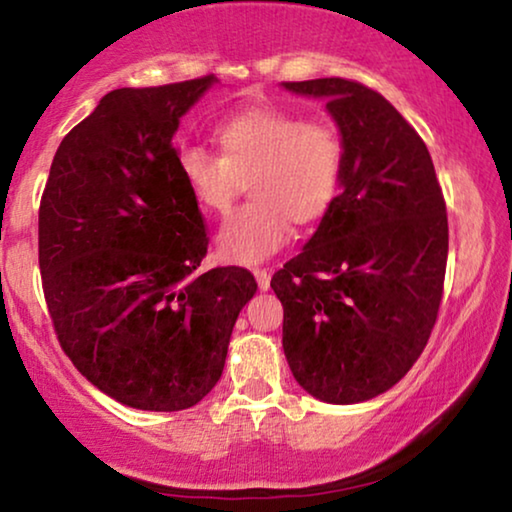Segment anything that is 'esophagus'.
<instances>
[{"label": "esophagus", "instance_id": "obj_1", "mask_svg": "<svg viewBox=\"0 0 512 512\" xmlns=\"http://www.w3.org/2000/svg\"><path fill=\"white\" fill-rule=\"evenodd\" d=\"M254 277H256V282H258V289H261V291H268L270 289V270L256 268L254 270Z\"/></svg>", "mask_w": 512, "mask_h": 512}]
</instances>
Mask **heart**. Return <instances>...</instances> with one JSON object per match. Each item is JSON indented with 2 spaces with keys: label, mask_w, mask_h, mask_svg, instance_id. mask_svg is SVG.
<instances>
[{
  "label": "heart",
  "mask_w": 512,
  "mask_h": 512,
  "mask_svg": "<svg viewBox=\"0 0 512 512\" xmlns=\"http://www.w3.org/2000/svg\"><path fill=\"white\" fill-rule=\"evenodd\" d=\"M216 142L221 156L186 146L177 165L207 214H226L247 181L251 202L230 214L216 235L223 261L261 263L284 247L291 221L307 226L331 209L342 174V139L331 123L251 107L226 118Z\"/></svg>",
  "instance_id": "heart-1"
}]
</instances>
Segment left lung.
I'll return each instance as SVG.
<instances>
[{
    "label": "left lung",
    "mask_w": 512,
    "mask_h": 512,
    "mask_svg": "<svg viewBox=\"0 0 512 512\" xmlns=\"http://www.w3.org/2000/svg\"><path fill=\"white\" fill-rule=\"evenodd\" d=\"M324 97L342 135L340 195L305 249L272 275L296 382L349 405L394 387L436 326L447 265L445 198L415 128L359 81H286Z\"/></svg>",
    "instance_id": "8db88e82"
}]
</instances>
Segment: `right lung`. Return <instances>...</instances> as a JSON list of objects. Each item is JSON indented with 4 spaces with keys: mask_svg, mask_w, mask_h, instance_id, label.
<instances>
[{
    "mask_svg": "<svg viewBox=\"0 0 512 512\" xmlns=\"http://www.w3.org/2000/svg\"><path fill=\"white\" fill-rule=\"evenodd\" d=\"M214 83L111 90L62 139L41 195L39 270L62 352L137 410L202 401L256 293L237 265L195 275L209 237L172 137Z\"/></svg>",
    "mask_w": 512,
    "mask_h": 512,
    "instance_id": "add662e5",
    "label": "right lung"
}]
</instances>
